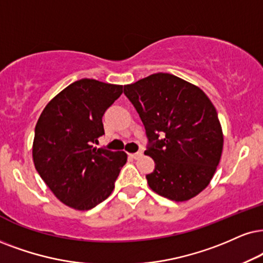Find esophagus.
<instances>
[{"label": "esophagus", "mask_w": 263, "mask_h": 263, "mask_svg": "<svg viewBox=\"0 0 263 263\" xmlns=\"http://www.w3.org/2000/svg\"><path fill=\"white\" fill-rule=\"evenodd\" d=\"M132 159H138L139 156H142V152H138V153H132V154H129Z\"/></svg>", "instance_id": "1"}]
</instances>
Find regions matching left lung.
Wrapping results in <instances>:
<instances>
[{"instance_id": "obj_1", "label": "left lung", "mask_w": 263, "mask_h": 263, "mask_svg": "<svg viewBox=\"0 0 263 263\" xmlns=\"http://www.w3.org/2000/svg\"><path fill=\"white\" fill-rule=\"evenodd\" d=\"M145 127V155L155 168L147 175L156 194L174 201L194 198L214 177L223 149L217 111L198 86L158 72L124 86Z\"/></svg>"}]
</instances>
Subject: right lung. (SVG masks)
Wrapping results in <instances>:
<instances>
[{
    "mask_svg": "<svg viewBox=\"0 0 263 263\" xmlns=\"http://www.w3.org/2000/svg\"><path fill=\"white\" fill-rule=\"evenodd\" d=\"M122 86L81 79L46 105L35 127L32 159L53 194L75 210H89L114 191L125 152L95 144L104 135L102 118Z\"/></svg>",
    "mask_w": 263,
    "mask_h": 263,
    "instance_id": "obj_1",
    "label": "right lung"
}]
</instances>
